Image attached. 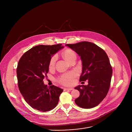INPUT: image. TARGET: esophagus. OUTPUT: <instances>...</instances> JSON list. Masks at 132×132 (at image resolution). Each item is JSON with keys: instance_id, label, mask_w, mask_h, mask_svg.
<instances>
[{"instance_id": "esophagus-1", "label": "esophagus", "mask_w": 132, "mask_h": 132, "mask_svg": "<svg viewBox=\"0 0 132 132\" xmlns=\"http://www.w3.org/2000/svg\"><path fill=\"white\" fill-rule=\"evenodd\" d=\"M73 89V88H65L64 89V91H66V90H72Z\"/></svg>"}]
</instances>
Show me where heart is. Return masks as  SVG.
<instances>
[{
	"label": "heart",
	"mask_w": 132,
	"mask_h": 132,
	"mask_svg": "<svg viewBox=\"0 0 132 132\" xmlns=\"http://www.w3.org/2000/svg\"><path fill=\"white\" fill-rule=\"evenodd\" d=\"M63 56L64 58L69 62L74 58L76 57L75 52L72 49H68L64 50L63 53ZM57 57L54 55L51 58L49 62V68H53L55 64L56 61ZM77 75V74L75 72H72L66 74L61 76L59 79V82L63 85H70L73 84L74 79Z\"/></svg>",
	"instance_id": "1"
}]
</instances>
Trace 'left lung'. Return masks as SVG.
<instances>
[{
    "instance_id": "1",
    "label": "left lung",
    "mask_w": 132,
    "mask_h": 132,
    "mask_svg": "<svg viewBox=\"0 0 132 132\" xmlns=\"http://www.w3.org/2000/svg\"><path fill=\"white\" fill-rule=\"evenodd\" d=\"M81 57L82 72L80 81L88 80L87 85L75 88L80 96L75 100L78 106L90 109L97 106L106 96L109 90L112 68L108 55L101 48L89 42L66 44Z\"/></svg>"
}]
</instances>
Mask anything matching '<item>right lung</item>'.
Returning <instances> with one entry per match:
<instances>
[{
    "label": "right lung",
    "mask_w": 132,
    "mask_h": 132,
    "mask_svg": "<svg viewBox=\"0 0 132 132\" xmlns=\"http://www.w3.org/2000/svg\"><path fill=\"white\" fill-rule=\"evenodd\" d=\"M62 44L38 45L26 52L19 60L17 76L19 90L32 108L42 112L54 109L63 89L44 84L51 57L63 48Z\"/></svg>",
    "instance_id": "add662e5"
}]
</instances>
